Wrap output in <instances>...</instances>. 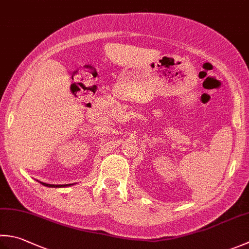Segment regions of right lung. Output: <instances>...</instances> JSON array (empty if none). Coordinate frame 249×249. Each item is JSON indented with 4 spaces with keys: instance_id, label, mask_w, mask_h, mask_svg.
Instances as JSON below:
<instances>
[{
    "instance_id": "right-lung-1",
    "label": "right lung",
    "mask_w": 249,
    "mask_h": 249,
    "mask_svg": "<svg viewBox=\"0 0 249 249\" xmlns=\"http://www.w3.org/2000/svg\"><path fill=\"white\" fill-rule=\"evenodd\" d=\"M43 186L45 187H50V188H60V187H67V186H70V184H50V183H44V182H41Z\"/></svg>"
}]
</instances>
